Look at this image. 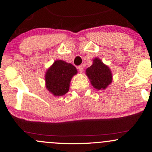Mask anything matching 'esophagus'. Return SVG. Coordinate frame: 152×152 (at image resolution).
I'll return each mask as SVG.
<instances>
[{"mask_svg": "<svg viewBox=\"0 0 152 152\" xmlns=\"http://www.w3.org/2000/svg\"><path fill=\"white\" fill-rule=\"evenodd\" d=\"M77 69H78L79 71H80V72H82L83 69H84V68H83L82 66H79L77 67Z\"/></svg>", "mask_w": 152, "mask_h": 152, "instance_id": "34e87169", "label": "esophagus"}]
</instances>
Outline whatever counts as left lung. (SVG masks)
I'll return each mask as SVG.
<instances>
[{
  "mask_svg": "<svg viewBox=\"0 0 152 152\" xmlns=\"http://www.w3.org/2000/svg\"><path fill=\"white\" fill-rule=\"evenodd\" d=\"M86 75L91 84L97 90H104L112 82V72L110 68L98 58L93 59L92 66L86 70Z\"/></svg>",
  "mask_w": 152,
  "mask_h": 152,
  "instance_id": "left-lung-1",
  "label": "left lung"
}]
</instances>
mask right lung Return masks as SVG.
Listing matches in <instances>:
<instances>
[{
    "label": "right lung",
    "mask_w": 152,
    "mask_h": 152,
    "mask_svg": "<svg viewBox=\"0 0 152 152\" xmlns=\"http://www.w3.org/2000/svg\"><path fill=\"white\" fill-rule=\"evenodd\" d=\"M77 72V70L72 64L56 60L45 73V87L55 96L65 95L69 91L72 77Z\"/></svg>",
    "instance_id": "right-lung-1"
}]
</instances>
